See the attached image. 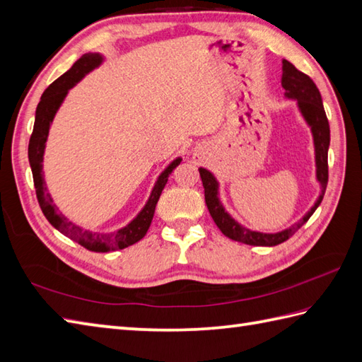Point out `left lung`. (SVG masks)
<instances>
[{
	"label": "left lung",
	"instance_id": "obj_1",
	"mask_svg": "<svg viewBox=\"0 0 362 362\" xmlns=\"http://www.w3.org/2000/svg\"><path fill=\"white\" fill-rule=\"evenodd\" d=\"M281 85L284 88V97L287 100H295L296 102L298 111L302 115V119L305 120L313 137L316 180L321 191H319V196L313 206L302 216V219L288 226V228L277 233H262L250 230L247 226L240 225L236 219H233L231 214L225 209L219 197L221 183L216 179V175L209 170H206V168H199L200 179L205 188V202L208 211L211 214L217 228H219L226 238L247 243V245L274 247L293 236V234L312 217V214L316 211V208L321 205L325 194L327 182H329V165H327V157H329L330 146V126L324 111L321 92H319L315 81L310 78L308 75L298 71L296 67L287 60H282Z\"/></svg>",
	"mask_w": 362,
	"mask_h": 362
}]
</instances>
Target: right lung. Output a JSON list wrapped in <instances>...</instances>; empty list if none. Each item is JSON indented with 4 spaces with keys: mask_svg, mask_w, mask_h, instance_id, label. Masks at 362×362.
Returning a JSON list of instances; mask_svg holds the SVG:
<instances>
[{
    "mask_svg": "<svg viewBox=\"0 0 362 362\" xmlns=\"http://www.w3.org/2000/svg\"><path fill=\"white\" fill-rule=\"evenodd\" d=\"M103 62L105 55L98 52H88L85 55H81L78 60L72 64L69 71L64 72L62 77H58L52 85L43 92L35 111V123H33V131L28 149L29 163L33 175V185H35L37 191V199L41 211L46 216V219L55 230L63 233L64 236L80 243L81 247H85L90 251H95V253H107V251L123 250L145 238L149 225L153 222L156 205L168 182V177H170L174 168L179 166L182 162V157H175L174 160L158 174L145 206L140 209L137 216L134 217L128 225L122 226L119 230L111 233H95L90 230H85L83 226L71 222L63 213H60V209L54 204L52 196L47 192L43 173V158L49 129L50 126H52L58 109H60V106L64 102L67 92L77 85L78 81L85 78L89 72L97 69L98 66H102Z\"/></svg>",
    "mask_w": 362,
    "mask_h": 362,
    "instance_id": "right-lung-1",
    "label": "right lung"
}]
</instances>
